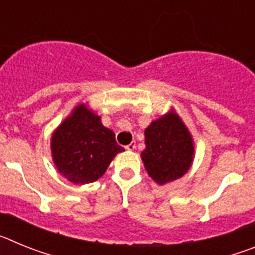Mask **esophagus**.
<instances>
[{
	"instance_id": "esophagus-1",
	"label": "esophagus",
	"mask_w": 255,
	"mask_h": 255,
	"mask_svg": "<svg viewBox=\"0 0 255 255\" xmlns=\"http://www.w3.org/2000/svg\"><path fill=\"white\" fill-rule=\"evenodd\" d=\"M135 147H136V143H135V141H131V143L128 144V145H126L125 148H126V149H128V150H134Z\"/></svg>"
}]
</instances>
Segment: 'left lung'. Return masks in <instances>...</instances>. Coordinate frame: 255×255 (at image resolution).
I'll return each instance as SVG.
<instances>
[{
    "instance_id": "left-lung-1",
    "label": "left lung",
    "mask_w": 255,
    "mask_h": 255,
    "mask_svg": "<svg viewBox=\"0 0 255 255\" xmlns=\"http://www.w3.org/2000/svg\"><path fill=\"white\" fill-rule=\"evenodd\" d=\"M141 152L148 175L161 185L181 177L190 168L193 140L185 125L173 112L153 121L145 131Z\"/></svg>"
}]
</instances>
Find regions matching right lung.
Wrapping results in <instances>:
<instances>
[{
  "instance_id": "add662e5",
  "label": "right lung",
  "mask_w": 255,
  "mask_h": 255,
  "mask_svg": "<svg viewBox=\"0 0 255 255\" xmlns=\"http://www.w3.org/2000/svg\"><path fill=\"white\" fill-rule=\"evenodd\" d=\"M51 149L56 167L69 181L88 184L100 179L117 153L114 131L105 128L100 116L78 106L53 132Z\"/></svg>"
}]
</instances>
